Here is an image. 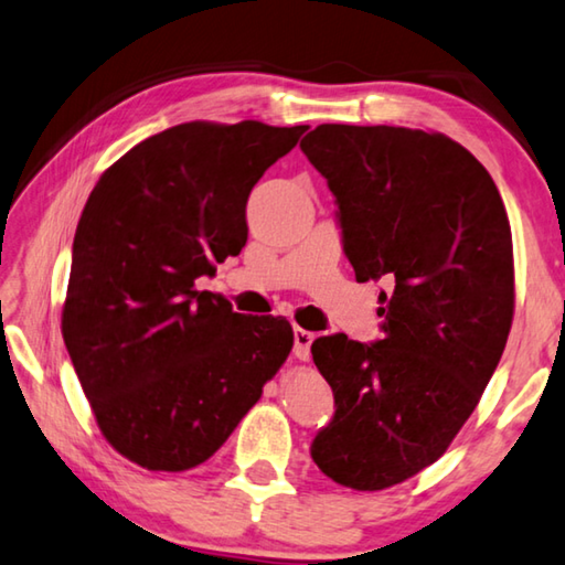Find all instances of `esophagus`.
<instances>
[{
  "mask_svg": "<svg viewBox=\"0 0 565 565\" xmlns=\"http://www.w3.org/2000/svg\"><path fill=\"white\" fill-rule=\"evenodd\" d=\"M315 340V334L302 330V328H295V358L298 360H310V344Z\"/></svg>",
  "mask_w": 565,
  "mask_h": 565,
  "instance_id": "1",
  "label": "esophagus"
}]
</instances>
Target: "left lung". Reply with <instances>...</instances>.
<instances>
[{"instance_id": "1", "label": "left lung", "mask_w": 565, "mask_h": 565, "mask_svg": "<svg viewBox=\"0 0 565 565\" xmlns=\"http://www.w3.org/2000/svg\"><path fill=\"white\" fill-rule=\"evenodd\" d=\"M328 178L360 282L387 280L382 340L328 334L312 360L334 417L312 459L358 491L437 461L477 409L513 320V245L487 168L444 134L322 124L300 141Z\"/></svg>"}]
</instances>
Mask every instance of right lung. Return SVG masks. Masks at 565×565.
I'll list each match as a JSON object with an SVG mask.
<instances>
[{"instance_id":"add662e5","label":"right lung","mask_w":565,"mask_h":565,"mask_svg":"<svg viewBox=\"0 0 565 565\" xmlns=\"http://www.w3.org/2000/svg\"><path fill=\"white\" fill-rule=\"evenodd\" d=\"M302 134L260 121L166 128L88 195L62 334L98 429L138 467L211 459L288 360V320L233 312L195 280L243 250L247 195Z\"/></svg>"}]
</instances>
